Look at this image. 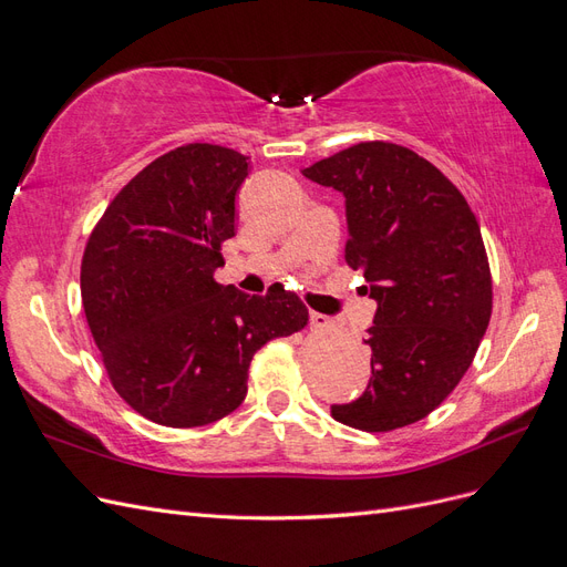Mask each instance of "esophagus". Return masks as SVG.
<instances>
[{
  "mask_svg": "<svg viewBox=\"0 0 567 567\" xmlns=\"http://www.w3.org/2000/svg\"><path fill=\"white\" fill-rule=\"evenodd\" d=\"M310 323L315 326V329H326V326H331V319L319 315V312H310Z\"/></svg>",
  "mask_w": 567,
  "mask_h": 567,
  "instance_id": "obj_1",
  "label": "esophagus"
}]
</instances>
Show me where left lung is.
<instances>
[{
    "instance_id": "8db88e82",
    "label": "left lung",
    "mask_w": 567,
    "mask_h": 567,
    "mask_svg": "<svg viewBox=\"0 0 567 567\" xmlns=\"http://www.w3.org/2000/svg\"><path fill=\"white\" fill-rule=\"evenodd\" d=\"M302 175L346 196V262L379 302L371 381L331 416L388 433L437 409L473 364L492 317L483 234L458 188L406 146L362 142Z\"/></svg>"
}]
</instances>
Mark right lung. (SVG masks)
<instances>
[{
    "instance_id": "obj_1",
    "label": "right lung",
    "mask_w": 567,
    "mask_h": 567,
    "mask_svg": "<svg viewBox=\"0 0 567 567\" xmlns=\"http://www.w3.org/2000/svg\"><path fill=\"white\" fill-rule=\"evenodd\" d=\"M248 165L215 144L165 153L120 188L84 248L82 307L101 362L153 423L225 419L246 400L255 352L307 326L305 302L284 286L246 296L215 281Z\"/></svg>"
}]
</instances>
